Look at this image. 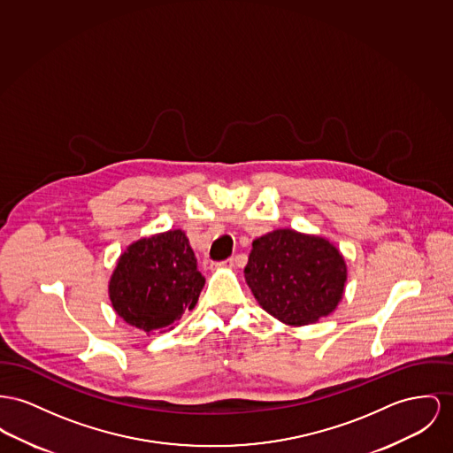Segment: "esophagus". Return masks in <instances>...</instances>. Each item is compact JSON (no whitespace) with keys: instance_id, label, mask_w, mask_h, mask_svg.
I'll list each match as a JSON object with an SVG mask.
<instances>
[{"instance_id":"34e87169","label":"esophagus","mask_w":453,"mask_h":453,"mask_svg":"<svg viewBox=\"0 0 453 453\" xmlns=\"http://www.w3.org/2000/svg\"><path fill=\"white\" fill-rule=\"evenodd\" d=\"M214 268H234L235 266V257H228L225 261H218V263H212Z\"/></svg>"}]
</instances>
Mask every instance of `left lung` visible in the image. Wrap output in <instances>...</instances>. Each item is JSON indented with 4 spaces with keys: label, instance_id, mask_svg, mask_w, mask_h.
<instances>
[{
    "label": "left lung",
    "instance_id": "8db88e82",
    "mask_svg": "<svg viewBox=\"0 0 453 453\" xmlns=\"http://www.w3.org/2000/svg\"><path fill=\"white\" fill-rule=\"evenodd\" d=\"M245 280L265 311L301 326L334 311L343 296L347 268L330 242L274 230L252 242Z\"/></svg>",
    "mask_w": 453,
    "mask_h": 453
}]
</instances>
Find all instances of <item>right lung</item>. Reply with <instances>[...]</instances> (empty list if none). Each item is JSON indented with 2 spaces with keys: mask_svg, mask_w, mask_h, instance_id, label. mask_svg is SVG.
Masks as SVG:
<instances>
[{
  "mask_svg": "<svg viewBox=\"0 0 453 453\" xmlns=\"http://www.w3.org/2000/svg\"><path fill=\"white\" fill-rule=\"evenodd\" d=\"M204 287L196 254L181 230L132 243L110 281V299L123 321L144 330H165L194 309Z\"/></svg>",
  "mask_w": 453,
  "mask_h": 453,
  "instance_id": "1",
  "label": "right lung"
}]
</instances>
